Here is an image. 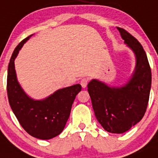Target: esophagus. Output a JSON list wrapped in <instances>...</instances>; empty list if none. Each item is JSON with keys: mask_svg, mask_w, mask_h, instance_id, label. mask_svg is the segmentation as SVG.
<instances>
[{"mask_svg": "<svg viewBox=\"0 0 158 158\" xmlns=\"http://www.w3.org/2000/svg\"><path fill=\"white\" fill-rule=\"evenodd\" d=\"M88 83H89V78L88 77H83L81 80V85L82 88H85L87 86Z\"/></svg>", "mask_w": 158, "mask_h": 158, "instance_id": "obj_1", "label": "esophagus"}]
</instances>
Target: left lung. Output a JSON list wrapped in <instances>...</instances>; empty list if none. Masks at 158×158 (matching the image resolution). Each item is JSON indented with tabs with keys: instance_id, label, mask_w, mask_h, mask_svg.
<instances>
[{
	"instance_id": "1",
	"label": "left lung",
	"mask_w": 158,
	"mask_h": 158,
	"mask_svg": "<svg viewBox=\"0 0 158 158\" xmlns=\"http://www.w3.org/2000/svg\"><path fill=\"white\" fill-rule=\"evenodd\" d=\"M124 43L136 55V69L126 85L110 88L93 80L88 85L95 115L105 131L121 134L131 129L144 116L151 88V69L144 49L129 32L117 27Z\"/></svg>"
}]
</instances>
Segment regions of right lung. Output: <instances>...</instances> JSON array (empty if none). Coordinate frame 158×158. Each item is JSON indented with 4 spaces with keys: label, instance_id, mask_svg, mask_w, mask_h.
<instances>
[{
    "label": "right lung",
    "instance_id": "add662e5",
    "mask_svg": "<svg viewBox=\"0 0 158 158\" xmlns=\"http://www.w3.org/2000/svg\"><path fill=\"white\" fill-rule=\"evenodd\" d=\"M30 36L22 40L12 53L8 68L7 93L11 108L22 127L31 136L47 140L63 131L81 85L77 84L59 89L44 100L29 98L16 80L14 60Z\"/></svg>",
    "mask_w": 158,
    "mask_h": 158
}]
</instances>
